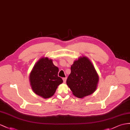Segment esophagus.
Instances as JSON below:
<instances>
[{
    "instance_id": "obj_1",
    "label": "esophagus",
    "mask_w": 130,
    "mask_h": 130,
    "mask_svg": "<svg viewBox=\"0 0 130 130\" xmlns=\"http://www.w3.org/2000/svg\"><path fill=\"white\" fill-rule=\"evenodd\" d=\"M62 79H63V82H64V83H65V82H66V80H67V78L65 77V78H63Z\"/></svg>"
}]
</instances>
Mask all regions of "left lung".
Returning a JSON list of instances; mask_svg holds the SVG:
<instances>
[{
	"label": "left lung",
	"mask_w": 130,
	"mask_h": 130,
	"mask_svg": "<svg viewBox=\"0 0 130 130\" xmlns=\"http://www.w3.org/2000/svg\"><path fill=\"white\" fill-rule=\"evenodd\" d=\"M71 69L67 84L74 95L82 98L95 91L99 77L89 59L86 57H80L74 62Z\"/></svg>",
	"instance_id": "obj_1"
}]
</instances>
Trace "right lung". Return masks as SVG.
<instances>
[{
    "label": "right lung",
    "mask_w": 130,
    "mask_h": 130,
    "mask_svg": "<svg viewBox=\"0 0 130 130\" xmlns=\"http://www.w3.org/2000/svg\"><path fill=\"white\" fill-rule=\"evenodd\" d=\"M58 68L51 59L42 58L38 61L30 75V84L35 93L45 99L53 95L62 79L58 76Z\"/></svg>",
    "instance_id": "obj_1"
}]
</instances>
